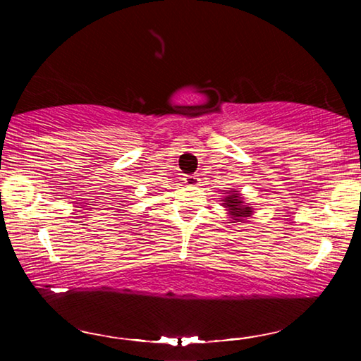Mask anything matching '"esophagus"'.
<instances>
[{
    "label": "esophagus",
    "instance_id": "obj_1",
    "mask_svg": "<svg viewBox=\"0 0 361 361\" xmlns=\"http://www.w3.org/2000/svg\"><path fill=\"white\" fill-rule=\"evenodd\" d=\"M199 178H197V175H188L186 178H185V183L188 186H199Z\"/></svg>",
    "mask_w": 361,
    "mask_h": 361
}]
</instances>
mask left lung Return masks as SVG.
<instances>
[{
    "label": "left lung",
    "instance_id": "8db88e82",
    "mask_svg": "<svg viewBox=\"0 0 361 361\" xmlns=\"http://www.w3.org/2000/svg\"><path fill=\"white\" fill-rule=\"evenodd\" d=\"M221 202L226 212H228L229 218L232 219V223L245 221L247 218L253 215V209L245 204V200H243L239 191L226 192V197L221 200Z\"/></svg>",
    "mask_w": 361,
    "mask_h": 361
}]
</instances>
